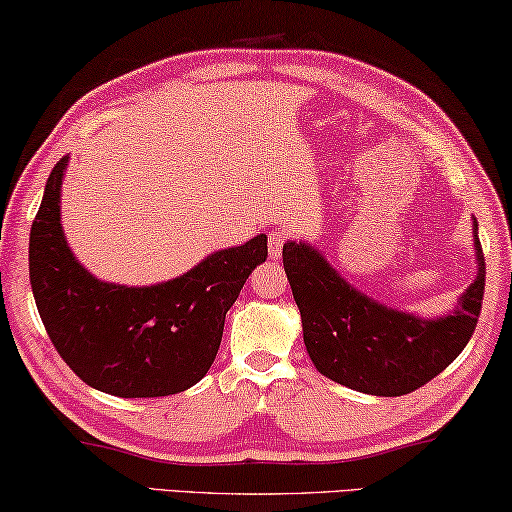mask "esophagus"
I'll return each mask as SVG.
<instances>
[{"label": "esophagus", "mask_w": 512, "mask_h": 512, "mask_svg": "<svg viewBox=\"0 0 512 512\" xmlns=\"http://www.w3.org/2000/svg\"><path fill=\"white\" fill-rule=\"evenodd\" d=\"M287 243V232L285 230H273L269 232V255L271 259L282 257V246Z\"/></svg>", "instance_id": "1"}]
</instances>
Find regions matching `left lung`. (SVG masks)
Instances as JSON below:
<instances>
[{"mask_svg": "<svg viewBox=\"0 0 512 512\" xmlns=\"http://www.w3.org/2000/svg\"><path fill=\"white\" fill-rule=\"evenodd\" d=\"M476 257L478 276L453 315L421 319L358 292L308 243H285L282 264L315 368L342 386L386 398L427 384L460 356L476 331L485 294V257L478 234Z\"/></svg>", "mask_w": 512, "mask_h": 512, "instance_id": "8db88e82", "label": "left lung"}]
</instances>
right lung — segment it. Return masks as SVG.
I'll use <instances>...</instances> for the list:
<instances>
[{"label": "right lung", "mask_w": 512, "mask_h": 512, "mask_svg": "<svg viewBox=\"0 0 512 512\" xmlns=\"http://www.w3.org/2000/svg\"><path fill=\"white\" fill-rule=\"evenodd\" d=\"M68 158L50 172L29 234V282L52 345L85 384L117 398H163L207 375L225 315L266 262V234L209 255L154 287L96 280L64 239L59 190Z\"/></svg>", "instance_id": "right-lung-1"}]
</instances>
